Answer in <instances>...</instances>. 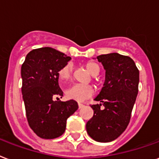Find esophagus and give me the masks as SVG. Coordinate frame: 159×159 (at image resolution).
Here are the masks:
<instances>
[{
	"label": "esophagus",
	"instance_id": "obj_1",
	"mask_svg": "<svg viewBox=\"0 0 159 159\" xmlns=\"http://www.w3.org/2000/svg\"><path fill=\"white\" fill-rule=\"evenodd\" d=\"M84 107V105H83V104H82V103H78V107H79V109L82 108V107Z\"/></svg>",
	"mask_w": 159,
	"mask_h": 159
}]
</instances>
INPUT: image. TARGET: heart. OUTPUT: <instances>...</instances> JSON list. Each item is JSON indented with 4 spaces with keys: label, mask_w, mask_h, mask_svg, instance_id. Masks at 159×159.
I'll return each instance as SVG.
<instances>
[{
    "label": "heart",
    "mask_w": 159,
    "mask_h": 159,
    "mask_svg": "<svg viewBox=\"0 0 159 159\" xmlns=\"http://www.w3.org/2000/svg\"><path fill=\"white\" fill-rule=\"evenodd\" d=\"M85 67L87 68L89 73L92 76H97L99 73V66L98 64L89 61L84 64ZM72 74V65L67 63L64 65L58 71V77L61 81H68L71 77ZM93 94V88L91 86L75 84L68 88L65 92V95L67 98L73 99L77 102H84Z\"/></svg>",
    "instance_id": "obj_1"
}]
</instances>
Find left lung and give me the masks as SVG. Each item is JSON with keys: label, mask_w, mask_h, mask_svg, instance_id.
Masks as SVG:
<instances>
[{"label": "left lung", "mask_w": 159, "mask_h": 159, "mask_svg": "<svg viewBox=\"0 0 159 159\" xmlns=\"http://www.w3.org/2000/svg\"><path fill=\"white\" fill-rule=\"evenodd\" d=\"M97 59L106 71L105 82L94 99L101 103L91 106L94 113L86 128L95 141L108 143L117 139L130 122L139 93V71L128 56L114 52L98 56Z\"/></svg>", "instance_id": "left-lung-1"}]
</instances>
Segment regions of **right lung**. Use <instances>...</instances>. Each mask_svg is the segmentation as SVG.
I'll list each match as a JSON object with an SVG mask.
<instances>
[{"label": "right lung", "mask_w": 159, "mask_h": 159, "mask_svg": "<svg viewBox=\"0 0 159 159\" xmlns=\"http://www.w3.org/2000/svg\"><path fill=\"white\" fill-rule=\"evenodd\" d=\"M71 60L52 47L31 51L23 62L21 93L30 128L40 138L53 139L66 130V119L78 108L74 100L61 102L58 71Z\"/></svg>", "instance_id": "add662e5"}]
</instances>
